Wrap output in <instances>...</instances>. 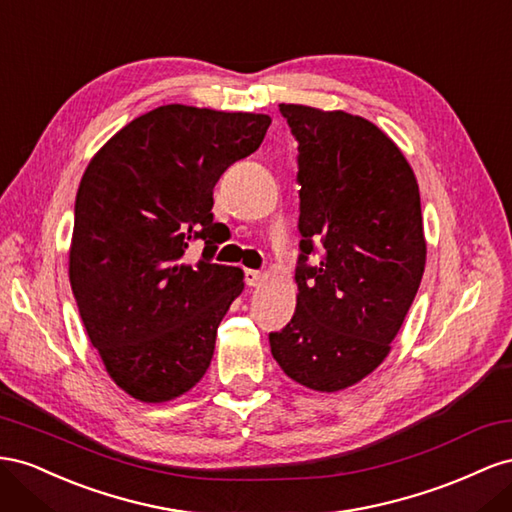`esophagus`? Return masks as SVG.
<instances>
[{
	"mask_svg": "<svg viewBox=\"0 0 512 512\" xmlns=\"http://www.w3.org/2000/svg\"><path fill=\"white\" fill-rule=\"evenodd\" d=\"M266 279H268V276H266L264 272H259V270H244V281H246L248 287H259Z\"/></svg>",
	"mask_w": 512,
	"mask_h": 512,
	"instance_id": "1",
	"label": "esophagus"
}]
</instances>
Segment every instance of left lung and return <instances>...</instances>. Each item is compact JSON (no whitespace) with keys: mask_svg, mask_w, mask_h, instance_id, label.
I'll use <instances>...</instances> for the list:
<instances>
[{"mask_svg":"<svg viewBox=\"0 0 512 512\" xmlns=\"http://www.w3.org/2000/svg\"><path fill=\"white\" fill-rule=\"evenodd\" d=\"M298 139L296 311L270 334L287 377L339 392L390 354L427 264L414 169L382 128L345 111L279 105ZM325 244L306 267L312 242Z\"/></svg>","mask_w":512,"mask_h":512,"instance_id":"obj_1","label":"left lung"}]
</instances>
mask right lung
I'll list each match as a JSON object with an SVG mask.
<instances>
[{
	"label": "right lung",
	"mask_w": 512,
	"mask_h": 512,
	"mask_svg": "<svg viewBox=\"0 0 512 512\" xmlns=\"http://www.w3.org/2000/svg\"><path fill=\"white\" fill-rule=\"evenodd\" d=\"M266 113L163 105L118 130L87 165L68 276L79 315L115 386L141 403L182 397L206 375L216 328L244 272L212 264V191L266 137ZM195 237L207 251L183 261Z\"/></svg>",
	"instance_id": "1"
}]
</instances>
